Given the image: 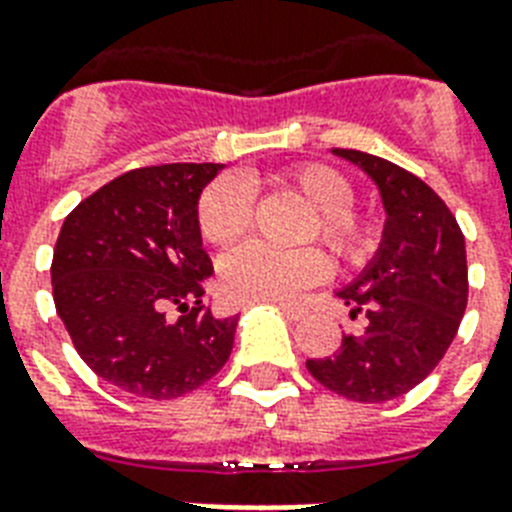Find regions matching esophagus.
<instances>
[{
  "label": "esophagus",
  "mask_w": 512,
  "mask_h": 512,
  "mask_svg": "<svg viewBox=\"0 0 512 512\" xmlns=\"http://www.w3.org/2000/svg\"><path fill=\"white\" fill-rule=\"evenodd\" d=\"M282 314L287 316V319H293V322H298V319H303V316L308 314V308L301 306V303H282Z\"/></svg>",
  "instance_id": "obj_1"
}]
</instances>
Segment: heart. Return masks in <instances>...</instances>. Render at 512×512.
<instances>
[{
    "label": "heart",
    "mask_w": 512,
    "mask_h": 512,
    "mask_svg": "<svg viewBox=\"0 0 512 512\" xmlns=\"http://www.w3.org/2000/svg\"><path fill=\"white\" fill-rule=\"evenodd\" d=\"M269 183L303 198L314 219L306 238H319L345 266H363L377 253L382 227L369 211L353 206L356 188L340 170L322 162H303L274 172ZM253 222V196L238 177H219L198 196L196 225L211 246H230L246 235ZM329 261L319 248L264 246L259 240L243 243L219 264V285L235 303H261L293 298L306 287L322 282Z\"/></svg>",
    "instance_id": "b5f03b06"
}]
</instances>
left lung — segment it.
<instances>
[{
  "mask_svg": "<svg viewBox=\"0 0 512 512\" xmlns=\"http://www.w3.org/2000/svg\"><path fill=\"white\" fill-rule=\"evenodd\" d=\"M335 154L379 185L387 225L377 259L337 293L366 329L342 337L335 356L308 358L306 369L342 398L387 403L424 382L458 335L468 303L466 238L421 177L356 149Z\"/></svg>",
  "mask_w": 512,
  "mask_h": 512,
  "instance_id": "1",
  "label": "left lung"
}]
</instances>
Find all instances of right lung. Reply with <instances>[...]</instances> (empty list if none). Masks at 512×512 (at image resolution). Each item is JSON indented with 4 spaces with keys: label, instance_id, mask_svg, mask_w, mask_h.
<instances>
[{
    "label": "right lung",
    "instance_id": "1",
    "mask_svg": "<svg viewBox=\"0 0 512 512\" xmlns=\"http://www.w3.org/2000/svg\"><path fill=\"white\" fill-rule=\"evenodd\" d=\"M222 164H156L83 198L59 230L52 293L78 356L135 398H183L232 353L235 324L201 303L214 266L198 196ZM175 307L177 317H167Z\"/></svg>",
    "mask_w": 512,
    "mask_h": 512
}]
</instances>
